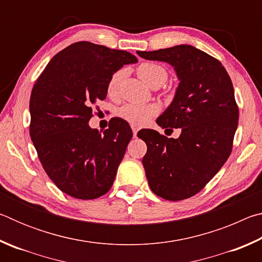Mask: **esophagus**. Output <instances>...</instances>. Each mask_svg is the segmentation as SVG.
Segmentation results:
<instances>
[{
	"mask_svg": "<svg viewBox=\"0 0 262 262\" xmlns=\"http://www.w3.org/2000/svg\"><path fill=\"white\" fill-rule=\"evenodd\" d=\"M132 129H133V135H134V137H136L137 132H139V127L135 125H132Z\"/></svg>",
	"mask_w": 262,
	"mask_h": 262,
	"instance_id": "obj_1",
	"label": "esophagus"
}]
</instances>
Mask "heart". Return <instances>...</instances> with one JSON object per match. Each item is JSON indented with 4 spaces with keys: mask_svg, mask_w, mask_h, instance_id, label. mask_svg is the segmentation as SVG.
Masks as SVG:
<instances>
[{
    "mask_svg": "<svg viewBox=\"0 0 262 262\" xmlns=\"http://www.w3.org/2000/svg\"><path fill=\"white\" fill-rule=\"evenodd\" d=\"M139 77L147 85L151 88L162 86L167 79V70L162 64L156 62H142L136 69ZM122 72L114 73L107 83V92L110 96H117L120 89V83L122 79ZM159 106L155 103L150 104H135L127 103L119 107L117 114L122 120L132 123L135 126H143L150 119L158 114Z\"/></svg>",
    "mask_w": 262,
    "mask_h": 262,
    "instance_id": "heart-1",
    "label": "heart"
}]
</instances>
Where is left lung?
Wrapping results in <instances>:
<instances>
[{
    "label": "left lung",
    "mask_w": 262,
    "mask_h": 262,
    "mask_svg": "<svg viewBox=\"0 0 262 262\" xmlns=\"http://www.w3.org/2000/svg\"><path fill=\"white\" fill-rule=\"evenodd\" d=\"M137 54L173 66L180 79L174 99L157 119L181 128L178 139L152 129L137 133L147 143L142 159L152 192L168 201L193 196L221 170L232 151L239 111L233 85L221 62L189 45Z\"/></svg>",
    "instance_id": "1"
}]
</instances>
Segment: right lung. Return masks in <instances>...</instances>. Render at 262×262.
<instances>
[{"mask_svg": "<svg viewBox=\"0 0 262 262\" xmlns=\"http://www.w3.org/2000/svg\"><path fill=\"white\" fill-rule=\"evenodd\" d=\"M135 62L126 51L78 41L57 53L34 83L31 140L47 176L70 196L92 200L112 187L133 132L120 118L103 134L89 121L112 75Z\"/></svg>", "mask_w": 262, "mask_h": 262, "instance_id": "add662e5", "label": "right lung"}]
</instances>
